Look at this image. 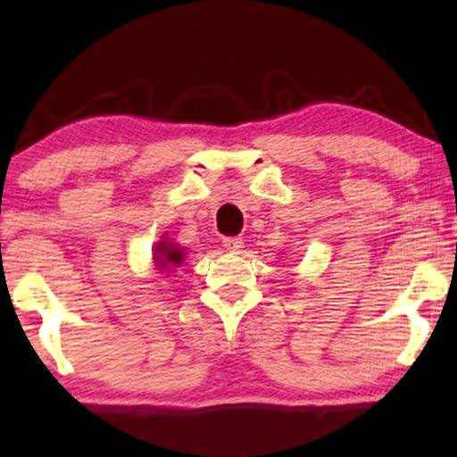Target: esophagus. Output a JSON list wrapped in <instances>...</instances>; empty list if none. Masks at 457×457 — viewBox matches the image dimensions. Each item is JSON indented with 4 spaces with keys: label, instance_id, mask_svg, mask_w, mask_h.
<instances>
[{
    "label": "esophagus",
    "instance_id": "34e87169",
    "mask_svg": "<svg viewBox=\"0 0 457 457\" xmlns=\"http://www.w3.org/2000/svg\"><path fill=\"white\" fill-rule=\"evenodd\" d=\"M223 246L229 251V253H240L245 243L243 238H223Z\"/></svg>",
    "mask_w": 457,
    "mask_h": 457
}]
</instances>
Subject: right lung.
<instances>
[{"label": "right lung", "instance_id": "right-lung-1", "mask_svg": "<svg viewBox=\"0 0 457 457\" xmlns=\"http://www.w3.org/2000/svg\"><path fill=\"white\" fill-rule=\"evenodd\" d=\"M152 251H154V253H152V260H154L156 270L161 272H170L178 269L187 258V251L182 249V246L171 243V240H167L165 236H161V240L154 245Z\"/></svg>", "mask_w": 457, "mask_h": 457}]
</instances>
